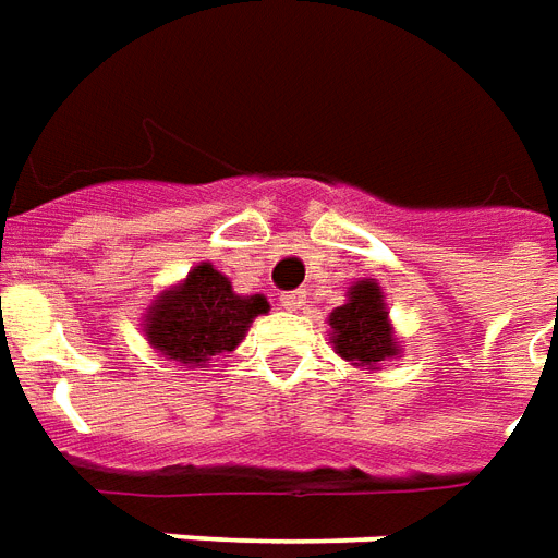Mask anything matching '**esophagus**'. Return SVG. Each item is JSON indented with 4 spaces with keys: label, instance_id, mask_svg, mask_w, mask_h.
Instances as JSON below:
<instances>
[{
    "label": "esophagus",
    "instance_id": "34e87169",
    "mask_svg": "<svg viewBox=\"0 0 558 558\" xmlns=\"http://www.w3.org/2000/svg\"><path fill=\"white\" fill-rule=\"evenodd\" d=\"M283 311H301V304H304V292H283L278 301Z\"/></svg>",
    "mask_w": 558,
    "mask_h": 558
}]
</instances>
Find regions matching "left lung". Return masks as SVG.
I'll return each mask as SVG.
<instances>
[{"instance_id": "8db88e82", "label": "left lung", "mask_w": 558, "mask_h": 558, "mask_svg": "<svg viewBox=\"0 0 558 558\" xmlns=\"http://www.w3.org/2000/svg\"><path fill=\"white\" fill-rule=\"evenodd\" d=\"M328 340L342 361L363 369H381V363L402 357L387 301L375 278L354 280L345 292V304L328 316Z\"/></svg>"}]
</instances>
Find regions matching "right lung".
I'll return each mask as SVG.
<instances>
[{"instance_id": "add662e5", "label": "right lung", "mask_w": 558, "mask_h": 558, "mask_svg": "<svg viewBox=\"0 0 558 558\" xmlns=\"http://www.w3.org/2000/svg\"><path fill=\"white\" fill-rule=\"evenodd\" d=\"M266 313V295H239L213 263H197L150 301L142 331L153 352L185 369H204L216 354L236 352L251 322Z\"/></svg>"}]
</instances>
